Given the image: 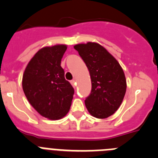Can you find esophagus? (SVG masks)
<instances>
[{
    "label": "esophagus",
    "mask_w": 158,
    "mask_h": 158,
    "mask_svg": "<svg viewBox=\"0 0 158 158\" xmlns=\"http://www.w3.org/2000/svg\"><path fill=\"white\" fill-rule=\"evenodd\" d=\"M70 83H71V85H73V87L75 89V88H76V86H77L76 81H75V80H72L70 81Z\"/></svg>",
    "instance_id": "34e87169"
}]
</instances>
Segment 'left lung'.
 I'll return each mask as SVG.
<instances>
[{
	"instance_id": "left-lung-1",
	"label": "left lung",
	"mask_w": 158,
	"mask_h": 158,
	"mask_svg": "<svg viewBox=\"0 0 158 158\" xmlns=\"http://www.w3.org/2000/svg\"><path fill=\"white\" fill-rule=\"evenodd\" d=\"M89 69L92 91L85 100L90 115L106 118L118 110L127 90L122 67L108 51L97 43L89 42L74 47Z\"/></svg>"
}]
</instances>
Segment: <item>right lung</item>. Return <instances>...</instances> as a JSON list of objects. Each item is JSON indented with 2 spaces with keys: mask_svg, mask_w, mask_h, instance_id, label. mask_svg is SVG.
<instances>
[{
  "mask_svg": "<svg viewBox=\"0 0 158 158\" xmlns=\"http://www.w3.org/2000/svg\"><path fill=\"white\" fill-rule=\"evenodd\" d=\"M67 46L43 47L27 64L22 79L25 96L42 116L58 120L70 108L74 89L65 79L61 61Z\"/></svg>",
  "mask_w": 158,
  "mask_h": 158,
  "instance_id": "add662e5",
  "label": "right lung"
}]
</instances>
